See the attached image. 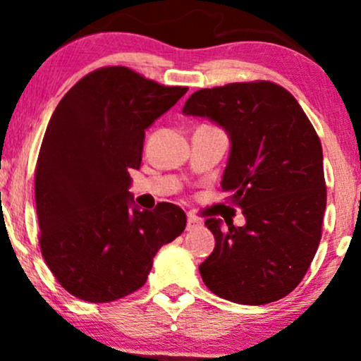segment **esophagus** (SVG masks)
I'll use <instances>...</instances> for the list:
<instances>
[{"label":"esophagus","instance_id":"1","mask_svg":"<svg viewBox=\"0 0 361 361\" xmlns=\"http://www.w3.org/2000/svg\"><path fill=\"white\" fill-rule=\"evenodd\" d=\"M202 222L198 221L197 217H193V215H188V219H186V231H193L197 229V227H200Z\"/></svg>","mask_w":361,"mask_h":361}]
</instances>
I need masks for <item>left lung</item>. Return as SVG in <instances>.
I'll use <instances>...</instances> for the list:
<instances>
[{
    "mask_svg": "<svg viewBox=\"0 0 361 361\" xmlns=\"http://www.w3.org/2000/svg\"><path fill=\"white\" fill-rule=\"evenodd\" d=\"M185 115L221 126L231 152L221 186L243 209V227L205 221L215 238L200 264L207 288L222 299L263 305L283 299L307 273L326 210L322 147L287 90L271 81L195 91Z\"/></svg>",
    "mask_w": 361,
    "mask_h": 361,
    "instance_id": "left-lung-1",
    "label": "left lung"
}]
</instances>
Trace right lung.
Returning a JSON list of instances; mask_svg holds the SVG:
<instances>
[{
  "instance_id": "obj_1",
  "label": "right lung",
  "mask_w": 361,
  "mask_h": 361,
  "mask_svg": "<svg viewBox=\"0 0 361 361\" xmlns=\"http://www.w3.org/2000/svg\"><path fill=\"white\" fill-rule=\"evenodd\" d=\"M188 91L123 66L86 74L49 120L35 169L40 251L78 299L103 304L146 283L161 246L185 231L180 207L132 205L146 128Z\"/></svg>"
}]
</instances>
